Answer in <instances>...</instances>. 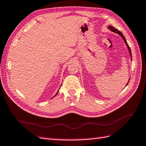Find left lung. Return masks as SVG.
Here are the masks:
<instances>
[{
    "mask_svg": "<svg viewBox=\"0 0 146 146\" xmlns=\"http://www.w3.org/2000/svg\"><path fill=\"white\" fill-rule=\"evenodd\" d=\"M108 28H109L112 32H115V33H117V34H119V35H120L121 36V37L122 38H123V40H124V42L126 43V45H127V48H128V49H129V53H130V55H131V58H132V55H131V49H130V47L129 46V45H128V44H127V42H126V38H125V37H124V36L123 35V33H122L119 30H118L117 29H114V27H113V26H109L108 27ZM127 85V84H126Z\"/></svg>",
    "mask_w": 146,
    "mask_h": 146,
    "instance_id": "8db88e82",
    "label": "left lung"
}]
</instances>
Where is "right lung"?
I'll return each instance as SVG.
<instances>
[{
    "instance_id": "right-lung-1",
    "label": "right lung",
    "mask_w": 146,
    "mask_h": 146,
    "mask_svg": "<svg viewBox=\"0 0 146 146\" xmlns=\"http://www.w3.org/2000/svg\"><path fill=\"white\" fill-rule=\"evenodd\" d=\"M58 92H57V93H56V94H57V93H58ZM56 94H55V96H56ZM54 96H53V97H54Z\"/></svg>"
}]
</instances>
